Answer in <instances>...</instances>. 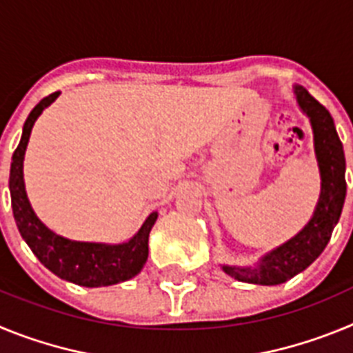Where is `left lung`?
<instances>
[{"label": "left lung", "instance_id": "1", "mask_svg": "<svg viewBox=\"0 0 353 353\" xmlns=\"http://www.w3.org/2000/svg\"><path fill=\"white\" fill-rule=\"evenodd\" d=\"M301 109L307 114L313 127L314 154H316L322 191L311 221L297 235L279 248L267 252L256 267L223 265L228 276L236 281L274 286L286 283L305 270L329 244L332 230L341 215L347 182H345V152L336 132L334 120L320 102L302 86H293Z\"/></svg>", "mask_w": 353, "mask_h": 353}]
</instances>
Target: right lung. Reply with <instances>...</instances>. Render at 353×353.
<instances>
[{"instance_id":"right-lung-1","label":"right lung","mask_w":353,"mask_h":353,"mask_svg":"<svg viewBox=\"0 0 353 353\" xmlns=\"http://www.w3.org/2000/svg\"><path fill=\"white\" fill-rule=\"evenodd\" d=\"M60 92L51 93L33 108L23 127V136L12 155L10 164V198L14 219L19 233L26 240L40 263L52 274L86 288L109 286L132 279L141 272L148 258V235L157 221V212H152L143 223L139 232L123 244H95V242H76L56 235L39 219L28 201L23 179V162L28 141L37 118L48 105L58 99Z\"/></svg>"}]
</instances>
